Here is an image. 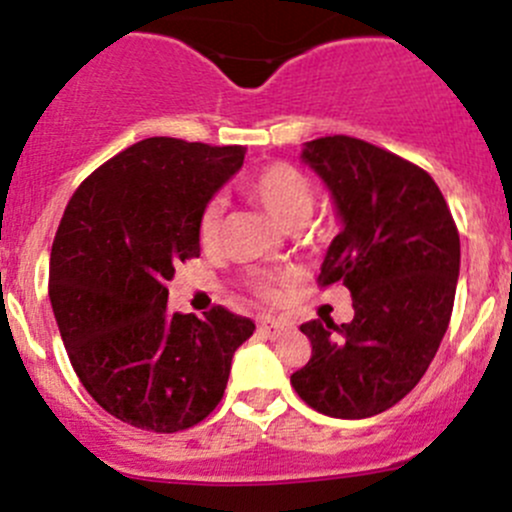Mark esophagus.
I'll list each match as a JSON object with an SVG mask.
<instances>
[{"instance_id": "esophagus-1", "label": "esophagus", "mask_w": 512, "mask_h": 512, "mask_svg": "<svg viewBox=\"0 0 512 512\" xmlns=\"http://www.w3.org/2000/svg\"><path fill=\"white\" fill-rule=\"evenodd\" d=\"M289 328V321L284 319H272V316H262L260 319V331L267 333V336H279Z\"/></svg>"}]
</instances>
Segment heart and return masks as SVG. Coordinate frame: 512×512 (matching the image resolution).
I'll list each match as a JSON object with an SVG mask.
<instances>
[{"label": "heart", "instance_id": "heart-1", "mask_svg": "<svg viewBox=\"0 0 512 512\" xmlns=\"http://www.w3.org/2000/svg\"><path fill=\"white\" fill-rule=\"evenodd\" d=\"M242 188H245L247 196L260 201L284 228H297L316 208L314 181L294 164H287V161H272V164L260 166L242 181ZM220 225H223V203L218 198H211L203 206L201 218H198V235H201L203 245H211L218 238ZM247 282H250L252 292L272 299L277 294L279 277H274V274H252Z\"/></svg>", "mask_w": 512, "mask_h": 512}]
</instances>
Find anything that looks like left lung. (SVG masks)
<instances>
[{
	"mask_svg": "<svg viewBox=\"0 0 512 512\" xmlns=\"http://www.w3.org/2000/svg\"><path fill=\"white\" fill-rule=\"evenodd\" d=\"M301 157L343 218L319 287L343 284L355 316L301 324L311 358L292 387L328 417H373L397 405L437 355L454 309L459 230L432 176L387 149L331 134L306 142Z\"/></svg>",
	"mask_w": 512,
	"mask_h": 512,
	"instance_id": "8db88e82",
	"label": "left lung"
}]
</instances>
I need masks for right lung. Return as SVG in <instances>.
Returning <instances> with one entry per match:
<instances>
[{"label":"right lung","mask_w":512,"mask_h":512,"mask_svg":"<svg viewBox=\"0 0 512 512\" xmlns=\"http://www.w3.org/2000/svg\"><path fill=\"white\" fill-rule=\"evenodd\" d=\"M242 147L149 137L98 166L63 211L48 297L75 375L112 417L157 434L203 422L255 324L225 306L171 314L179 262L201 255L198 218L242 166Z\"/></svg>","instance_id":"add662e5"}]
</instances>
